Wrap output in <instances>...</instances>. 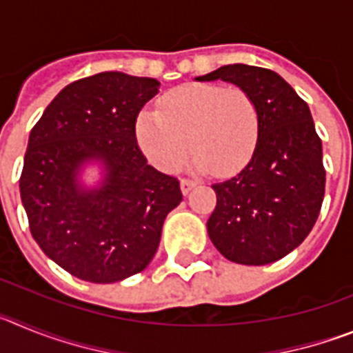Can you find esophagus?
Masks as SVG:
<instances>
[{"label":"esophagus","instance_id":"34e87169","mask_svg":"<svg viewBox=\"0 0 353 353\" xmlns=\"http://www.w3.org/2000/svg\"><path fill=\"white\" fill-rule=\"evenodd\" d=\"M180 187H182L183 194H189V192H191L192 189H194V187H196V182H194V180L182 179V182H180Z\"/></svg>","mask_w":353,"mask_h":353}]
</instances>
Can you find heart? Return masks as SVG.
Wrapping results in <instances>:
<instances>
[{"label": "heart", "mask_w": 353, "mask_h": 353, "mask_svg": "<svg viewBox=\"0 0 353 353\" xmlns=\"http://www.w3.org/2000/svg\"><path fill=\"white\" fill-rule=\"evenodd\" d=\"M260 117L242 88L192 83L162 97L161 113L143 111L136 120L139 148L157 170L173 173L189 150L194 170L232 173L251 159L258 141Z\"/></svg>", "instance_id": "obj_1"}]
</instances>
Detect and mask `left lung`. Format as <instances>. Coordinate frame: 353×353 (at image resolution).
Here are the masks:
<instances>
[{
	"label": "left lung",
	"mask_w": 353,
	"mask_h": 353,
	"mask_svg": "<svg viewBox=\"0 0 353 353\" xmlns=\"http://www.w3.org/2000/svg\"><path fill=\"white\" fill-rule=\"evenodd\" d=\"M226 81L249 93L260 129L251 161L214 183L217 205L207 223L217 251L242 265L281 260L316 223L325 168L311 111L279 74L251 65H224L196 81Z\"/></svg>",
	"instance_id": "obj_1"
}]
</instances>
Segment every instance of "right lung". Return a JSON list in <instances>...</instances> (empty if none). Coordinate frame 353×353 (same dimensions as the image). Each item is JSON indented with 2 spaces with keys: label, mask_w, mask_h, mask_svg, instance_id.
Returning <instances> with one entry per match:
<instances>
[{
  "label": "right lung",
  "mask_w": 353,
  "mask_h": 353,
  "mask_svg": "<svg viewBox=\"0 0 353 353\" xmlns=\"http://www.w3.org/2000/svg\"><path fill=\"white\" fill-rule=\"evenodd\" d=\"M157 79L101 72L65 86L31 129L19 189L37 244L90 283H117L146 269L166 215L182 201L179 179L150 166L136 139ZM101 160L105 180L84 190L77 173Z\"/></svg>",
  "instance_id": "obj_1"
}]
</instances>
